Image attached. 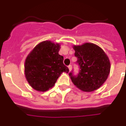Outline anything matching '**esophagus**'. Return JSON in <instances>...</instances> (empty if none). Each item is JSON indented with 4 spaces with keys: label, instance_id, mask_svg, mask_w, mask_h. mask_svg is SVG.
<instances>
[{
    "label": "esophagus",
    "instance_id": "1",
    "mask_svg": "<svg viewBox=\"0 0 126 126\" xmlns=\"http://www.w3.org/2000/svg\"><path fill=\"white\" fill-rule=\"evenodd\" d=\"M68 68H69V71H71V70L72 69V65H68Z\"/></svg>",
    "mask_w": 126,
    "mask_h": 126
}]
</instances>
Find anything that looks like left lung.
I'll list each match as a JSON object with an SVG mask.
<instances>
[{
    "mask_svg": "<svg viewBox=\"0 0 126 126\" xmlns=\"http://www.w3.org/2000/svg\"><path fill=\"white\" fill-rule=\"evenodd\" d=\"M74 55L79 66L76 75L73 70L69 76L73 84L84 92L97 90L107 80L110 70V63L103 50L93 43H86L74 46Z\"/></svg>",
    "mask_w": 126,
    "mask_h": 126,
    "instance_id": "1",
    "label": "left lung"
}]
</instances>
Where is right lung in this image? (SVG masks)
I'll return each mask as SVG.
<instances>
[{
    "mask_svg": "<svg viewBox=\"0 0 126 126\" xmlns=\"http://www.w3.org/2000/svg\"><path fill=\"white\" fill-rule=\"evenodd\" d=\"M60 45L50 41L39 43L25 61L26 78L33 88L45 92L53 87L63 72L69 69L63 63L64 57L59 54Z\"/></svg>",
    "mask_w": 126,
    "mask_h": 126,
    "instance_id": "1",
    "label": "right lung"
}]
</instances>
